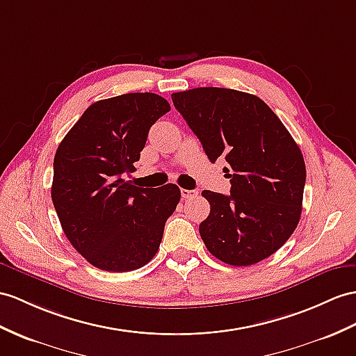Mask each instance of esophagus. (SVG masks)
<instances>
[{
	"label": "esophagus",
	"mask_w": 356,
	"mask_h": 356,
	"mask_svg": "<svg viewBox=\"0 0 356 356\" xmlns=\"http://www.w3.org/2000/svg\"><path fill=\"white\" fill-rule=\"evenodd\" d=\"M196 195H197L196 190H186V188H181V196H183L184 199H190V197H193V196H196Z\"/></svg>",
	"instance_id": "1"
}]
</instances>
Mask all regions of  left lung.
Returning <instances> with one entry per match:
<instances>
[{
  "mask_svg": "<svg viewBox=\"0 0 356 356\" xmlns=\"http://www.w3.org/2000/svg\"><path fill=\"white\" fill-rule=\"evenodd\" d=\"M172 101L210 161L229 164L231 195L202 192L211 207L199 225L207 249L237 267L270 257L300 219L307 170L298 143L255 95L196 88L172 93Z\"/></svg>",
  "mask_w": 356,
  "mask_h": 356,
  "instance_id": "left-lung-1",
  "label": "left lung"
}]
</instances>
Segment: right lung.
Returning <instances> with one entry per match:
<instances>
[{
  "label": "right lung",
  "mask_w": 356,
  "mask_h": 356,
  "mask_svg": "<svg viewBox=\"0 0 356 356\" xmlns=\"http://www.w3.org/2000/svg\"><path fill=\"white\" fill-rule=\"evenodd\" d=\"M169 110L149 92L101 99L58 145L51 187L58 220L71 245L101 270L149 263L179 202L175 184L143 188L122 178L140 159L149 128Z\"/></svg>",
  "instance_id": "obj_1"
}]
</instances>
